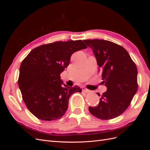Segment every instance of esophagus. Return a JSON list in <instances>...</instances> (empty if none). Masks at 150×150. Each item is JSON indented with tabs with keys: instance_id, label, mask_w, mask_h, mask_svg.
<instances>
[{
	"instance_id": "1",
	"label": "esophagus",
	"mask_w": 150,
	"mask_h": 150,
	"mask_svg": "<svg viewBox=\"0 0 150 150\" xmlns=\"http://www.w3.org/2000/svg\"><path fill=\"white\" fill-rule=\"evenodd\" d=\"M83 91L85 92L86 93H90V92H91L90 90H89V89H86V88H83Z\"/></svg>"
}]
</instances>
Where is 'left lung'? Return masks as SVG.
Returning a JSON list of instances; mask_svg holds the SVG:
<instances>
[{
    "instance_id": "left-lung-1",
    "label": "left lung",
    "mask_w": 150,
    "mask_h": 150,
    "mask_svg": "<svg viewBox=\"0 0 150 150\" xmlns=\"http://www.w3.org/2000/svg\"><path fill=\"white\" fill-rule=\"evenodd\" d=\"M84 42L92 49L102 72V83L107 88L98 105L89 106V110L99 119L115 118L128 108L137 91V66L126 50L118 44L103 39Z\"/></svg>"
}]
</instances>
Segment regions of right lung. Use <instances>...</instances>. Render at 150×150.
I'll return each instance as SVG.
<instances>
[{"instance_id": "1", "label": "right lung", "mask_w": 150, "mask_h": 150, "mask_svg": "<svg viewBox=\"0 0 150 150\" xmlns=\"http://www.w3.org/2000/svg\"><path fill=\"white\" fill-rule=\"evenodd\" d=\"M86 48L81 40L57 41L35 47L22 61L18 84L27 108L36 117L60 119L71 95L82 91L78 86L63 84L60 74L69 66L72 54Z\"/></svg>"}]
</instances>
